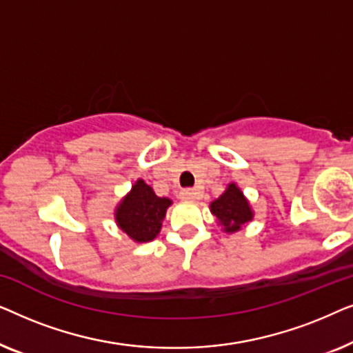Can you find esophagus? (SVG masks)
<instances>
[{"instance_id": "esophagus-1", "label": "esophagus", "mask_w": 353, "mask_h": 353, "mask_svg": "<svg viewBox=\"0 0 353 353\" xmlns=\"http://www.w3.org/2000/svg\"><path fill=\"white\" fill-rule=\"evenodd\" d=\"M197 196H199V191L194 190V188H186L180 192V197L185 201H196Z\"/></svg>"}]
</instances>
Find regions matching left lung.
Returning a JSON list of instances; mask_svg holds the SVG:
<instances>
[{"mask_svg":"<svg viewBox=\"0 0 353 353\" xmlns=\"http://www.w3.org/2000/svg\"><path fill=\"white\" fill-rule=\"evenodd\" d=\"M210 212L226 234L238 233L254 219L250 202L236 183H230L219 199L210 202Z\"/></svg>","mask_w":353,"mask_h":353,"instance_id":"left-lung-1","label":"left lung"}]
</instances>
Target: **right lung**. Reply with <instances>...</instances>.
<instances>
[{"label":"right lung","instance_id":"right-lung-1","mask_svg":"<svg viewBox=\"0 0 353 353\" xmlns=\"http://www.w3.org/2000/svg\"><path fill=\"white\" fill-rule=\"evenodd\" d=\"M172 204V199L159 197L146 181L138 178L115 207V223L133 243H149L161 233L162 221Z\"/></svg>","mask_w":353,"mask_h":353}]
</instances>
